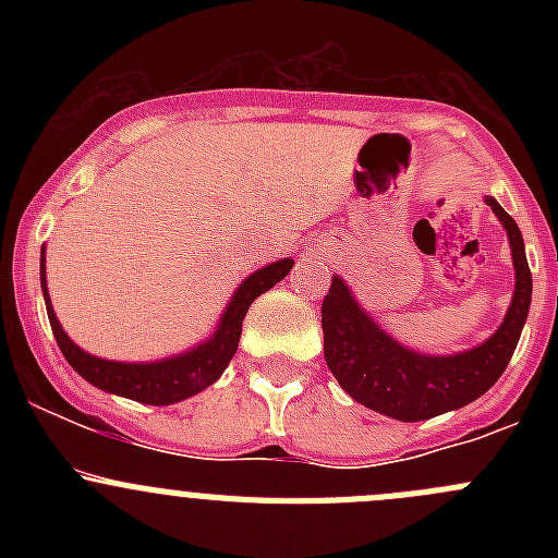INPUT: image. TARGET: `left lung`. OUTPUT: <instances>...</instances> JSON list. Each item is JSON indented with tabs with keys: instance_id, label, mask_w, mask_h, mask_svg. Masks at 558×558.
<instances>
[{
	"instance_id": "obj_1",
	"label": "left lung",
	"mask_w": 558,
	"mask_h": 558,
	"mask_svg": "<svg viewBox=\"0 0 558 558\" xmlns=\"http://www.w3.org/2000/svg\"><path fill=\"white\" fill-rule=\"evenodd\" d=\"M486 205L508 232L515 289L499 329L481 345L442 356L413 351L359 305L340 275H331V289L320 307L324 356L342 391L359 404L408 424L426 421L475 402L505 373L532 305V272L519 223L494 196H486Z\"/></svg>"
}]
</instances>
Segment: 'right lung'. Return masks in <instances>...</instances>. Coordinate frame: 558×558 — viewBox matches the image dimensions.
Masks as SVG:
<instances>
[{"label": "right lung", "mask_w": 558, "mask_h": 558, "mask_svg": "<svg viewBox=\"0 0 558 558\" xmlns=\"http://www.w3.org/2000/svg\"><path fill=\"white\" fill-rule=\"evenodd\" d=\"M291 267H294V258H280V262H272L247 275L243 283L234 289L232 300H229L221 318H218L216 331L207 340L196 342L194 348L183 353L159 359V362H112V359L92 356V353L83 351L81 345L70 340V335L61 329L59 318H56L53 305H50L48 278H45V245L43 258H39V286H43L45 311H48L56 342H59L70 367L81 378H86L88 384L102 388L107 393L134 399V402L174 404L205 391L207 386H213L221 378L227 364L238 353L247 307L253 305L256 296L272 289L275 283H280L291 272Z\"/></svg>", "instance_id": "1"}]
</instances>
